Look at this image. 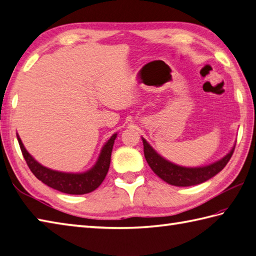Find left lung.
Instances as JSON below:
<instances>
[{
	"mask_svg": "<svg viewBox=\"0 0 256 256\" xmlns=\"http://www.w3.org/2000/svg\"><path fill=\"white\" fill-rule=\"evenodd\" d=\"M142 139L144 142V158L150 168L166 184L176 186H191L203 184L211 179L226 166L236 148V144H234L232 149L223 158L210 164L202 166H184L166 160L151 147L147 140L142 137Z\"/></svg>",
	"mask_w": 256,
	"mask_h": 256,
	"instance_id": "1",
	"label": "left lung"
}]
</instances>
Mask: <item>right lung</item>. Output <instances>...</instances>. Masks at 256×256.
<instances>
[{"label":"right lung","instance_id":"add662e5","mask_svg":"<svg viewBox=\"0 0 256 256\" xmlns=\"http://www.w3.org/2000/svg\"><path fill=\"white\" fill-rule=\"evenodd\" d=\"M117 132L114 134L108 142L102 146L100 154L98 156L96 164L90 170L85 172H62L48 168L40 164L33 158L20 140L18 134H16L23 157L33 174L43 184L53 189L67 194H85L96 190L102 184L110 166L112 151L117 138Z\"/></svg>","mask_w":256,"mask_h":256}]
</instances>
